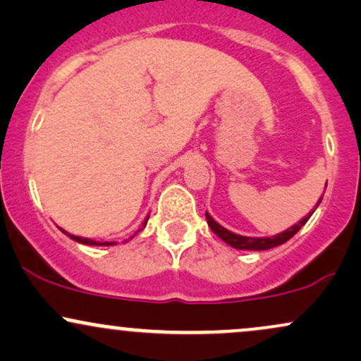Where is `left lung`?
I'll return each instance as SVG.
<instances>
[{"mask_svg": "<svg viewBox=\"0 0 361 361\" xmlns=\"http://www.w3.org/2000/svg\"><path fill=\"white\" fill-rule=\"evenodd\" d=\"M321 200H322V198H321ZM321 200L317 202V205L321 204ZM317 205H316V209H317ZM316 209H314V210H316ZM314 210H312V212H314ZM312 212H310L309 215H305V217L302 219V221L297 222L295 226L288 227L287 231H283V233H280L276 235H271V238H247V235L234 234V233H231V231H227L226 227H222L221 224L215 222L214 219L210 217L209 212H205V217H207V224H209L210 229H212L214 233L217 234L224 243L229 244V246L235 247V250L264 251V250H270V247L280 246V244L287 243L290 238H293V235H295L302 229V226H305V222L309 221V217L312 215Z\"/></svg>", "mask_w": 361, "mask_h": 361, "instance_id": "8db88e82", "label": "left lung"}]
</instances>
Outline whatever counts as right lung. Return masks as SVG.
I'll list each match as a JSON object with an SVG mask.
<instances>
[{
  "label": "right lung",
  "mask_w": 361,
  "mask_h": 361,
  "mask_svg": "<svg viewBox=\"0 0 361 361\" xmlns=\"http://www.w3.org/2000/svg\"><path fill=\"white\" fill-rule=\"evenodd\" d=\"M147 219H146V221H144V227H146ZM62 233H64L66 235H69V238H71L73 241H78V243H81V244H88V246H114V244H117V243H114V241H111V243H98V241H93V239H86V238H80V235H73V234L66 233V231H62Z\"/></svg>",
  "instance_id": "right-lung-1"
}]
</instances>
